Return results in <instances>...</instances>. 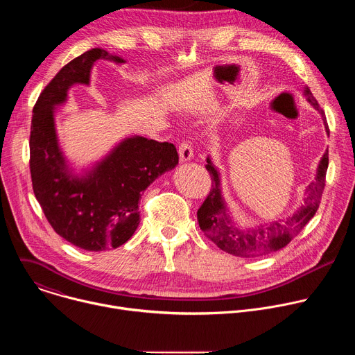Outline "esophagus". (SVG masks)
<instances>
[{"mask_svg": "<svg viewBox=\"0 0 355 355\" xmlns=\"http://www.w3.org/2000/svg\"><path fill=\"white\" fill-rule=\"evenodd\" d=\"M178 155H180V162L181 163H188L192 160L193 157V151L192 147L188 141H182L178 147Z\"/></svg>", "mask_w": 355, "mask_h": 355, "instance_id": "obj_1", "label": "esophagus"}]
</instances>
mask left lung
<instances>
[{
	"label": "left lung",
	"mask_w": 355,
	"mask_h": 355,
	"mask_svg": "<svg viewBox=\"0 0 355 355\" xmlns=\"http://www.w3.org/2000/svg\"><path fill=\"white\" fill-rule=\"evenodd\" d=\"M303 95L320 114L329 135L324 112L319 107L309 87L303 88ZM207 163V170L212 177V189L204 204L198 209L196 216L199 227L211 241H214L220 250L229 252V254L236 257H259L284 248L315 216L324 189L329 151L326 150L322 156L316 168L315 181L306 187L305 192H303V202L296 208V211L286 219L272 220L256 227H241L237 222H234L232 212L227 208V202L222 193L220 173L209 156Z\"/></svg>",
	"instance_id": "left-lung-1"
}]
</instances>
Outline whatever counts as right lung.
I'll use <instances>...</instances> for the list:
<instances>
[{
  "mask_svg": "<svg viewBox=\"0 0 355 355\" xmlns=\"http://www.w3.org/2000/svg\"><path fill=\"white\" fill-rule=\"evenodd\" d=\"M98 60L126 63L104 49H92L66 64L36 101L29 140L33 192L46 219L59 236L87 251L125 244L140 223L141 192L178 164L174 144L137 135L122 139L80 171L64 156L55 114L67 103L73 85H89Z\"/></svg>",
  "mask_w": 355,
  "mask_h": 355,
  "instance_id": "1",
  "label": "right lung"
}]
</instances>
